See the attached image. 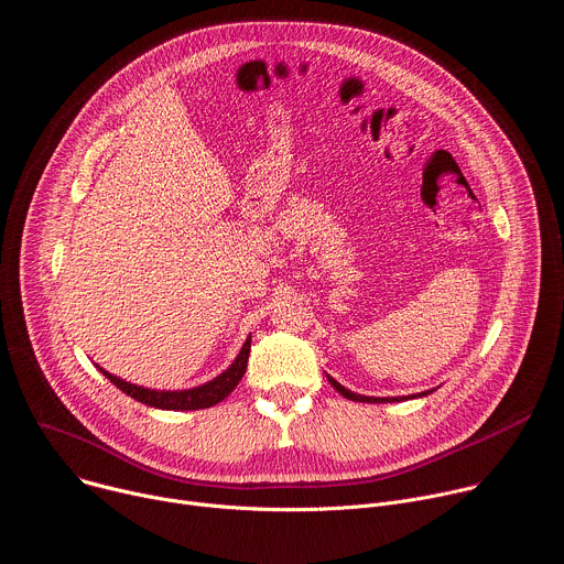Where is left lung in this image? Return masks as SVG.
Wrapping results in <instances>:
<instances>
[{
    "label": "left lung",
    "instance_id": "8db88e82",
    "mask_svg": "<svg viewBox=\"0 0 564 564\" xmlns=\"http://www.w3.org/2000/svg\"><path fill=\"white\" fill-rule=\"evenodd\" d=\"M328 378V382L335 387V391H339L344 398H348V400H355V402H400V400H412V398H423V395H430L434 389H430V391H421V393H412V395H393V398H376V395H362V393H355V391H350V389H346V387H341L335 378H330V376H326Z\"/></svg>",
    "mask_w": 564,
    "mask_h": 564
}]
</instances>
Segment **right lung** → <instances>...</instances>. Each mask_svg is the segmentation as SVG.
I'll use <instances>...</instances> for the list:
<instances>
[{
  "label": "right lung",
  "instance_id": "obj_1",
  "mask_svg": "<svg viewBox=\"0 0 564 564\" xmlns=\"http://www.w3.org/2000/svg\"><path fill=\"white\" fill-rule=\"evenodd\" d=\"M249 348H251V335L245 339L240 352L236 355V360L220 376H216L214 380L204 382L199 387L177 389V391L139 387V384H132V382H126V380L112 376L104 367L96 365V369L104 373L112 384H117V389H121L123 393H128L130 398H134L141 404L155 406V409H166V412H193V409H207V406L218 404L220 400H225L236 389V384L240 382V378L245 376V369H247Z\"/></svg>",
  "mask_w": 564,
  "mask_h": 564
}]
</instances>
